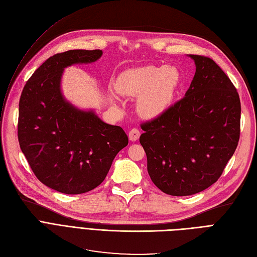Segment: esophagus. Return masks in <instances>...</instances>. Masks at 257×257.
<instances>
[{"label":"esophagus","instance_id":"esophagus-1","mask_svg":"<svg viewBox=\"0 0 257 257\" xmlns=\"http://www.w3.org/2000/svg\"><path fill=\"white\" fill-rule=\"evenodd\" d=\"M139 136H141V131H139L138 128L134 127V128H132V130L130 131V133H128V138H130V141H132V142H136L137 139L139 138Z\"/></svg>","mask_w":257,"mask_h":257}]
</instances>
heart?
Returning <instances> with one entry per match:
<instances>
[{
	"mask_svg": "<svg viewBox=\"0 0 257 257\" xmlns=\"http://www.w3.org/2000/svg\"><path fill=\"white\" fill-rule=\"evenodd\" d=\"M181 82V76L173 66H144L122 74L116 90L122 95L138 96V109L148 118L164 111L172 102Z\"/></svg>",
	"mask_w": 257,
	"mask_h": 257,
	"instance_id": "heart-1",
	"label": "heart"
}]
</instances>
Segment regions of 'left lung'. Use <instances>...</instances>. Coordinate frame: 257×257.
I'll use <instances>...</instances> for the list:
<instances>
[{
  "mask_svg": "<svg viewBox=\"0 0 257 257\" xmlns=\"http://www.w3.org/2000/svg\"><path fill=\"white\" fill-rule=\"evenodd\" d=\"M196 72L185 96L141 124L152 182L168 195L188 196L217 181L240 137V98L215 62L190 54Z\"/></svg>",
  "mask_w": 257,
  "mask_h": 257,
  "instance_id": "left-lung-1",
  "label": "left lung"
}]
</instances>
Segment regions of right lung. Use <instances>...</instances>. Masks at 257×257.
<instances>
[{
	"mask_svg": "<svg viewBox=\"0 0 257 257\" xmlns=\"http://www.w3.org/2000/svg\"><path fill=\"white\" fill-rule=\"evenodd\" d=\"M102 50H68L46 60L27 81L19 100L18 141L31 169L45 185L81 194L104 181L112 161L128 144L122 127L82 111L63 98V69L91 63Z\"/></svg>",
	"mask_w": 257,
	"mask_h": 257,
	"instance_id": "right-lung-1",
	"label": "right lung"
}]
</instances>
